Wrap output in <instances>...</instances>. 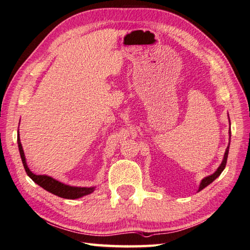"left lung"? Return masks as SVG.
Returning <instances> with one entry per match:
<instances>
[{"label":"left lung","instance_id":"obj_1","mask_svg":"<svg viewBox=\"0 0 250 250\" xmlns=\"http://www.w3.org/2000/svg\"><path fill=\"white\" fill-rule=\"evenodd\" d=\"M229 125H231V122H229ZM229 140H231V130H229ZM229 145H228V147H227V149H226V153H224L223 160H222L221 165H220L219 167H218V169H217L216 171H214V173H212L211 175H208V177L204 178V179L202 180V182H200V184H199V188H198V192H200V190L204 189V188H206V187H208V185H209L210 183H212L213 181L216 180V179L219 177V175L222 173V171L224 170V168H226V165H227L228 155H229Z\"/></svg>","mask_w":250,"mask_h":250}]
</instances>
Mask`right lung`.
Returning <instances> with one entry per match:
<instances>
[{"label": "right lung", "mask_w": 250, "mask_h": 250, "mask_svg": "<svg viewBox=\"0 0 250 250\" xmlns=\"http://www.w3.org/2000/svg\"><path fill=\"white\" fill-rule=\"evenodd\" d=\"M17 143H18V148L19 153H21V161L23 165V168L26 170L27 174L29 175L34 183L40 185L42 188H44L47 192H50L54 195H56L58 197L66 198V199H77L85 196V195H89L95 190V187L92 188H80V187H70V185L63 184L60 181L53 179L48 175H38L32 173L30 169L28 168L27 163H26V157H24V153L22 149V145L21 143V138H19V131L17 133Z\"/></svg>", "instance_id": "right-lung-1"}]
</instances>
